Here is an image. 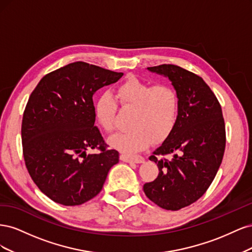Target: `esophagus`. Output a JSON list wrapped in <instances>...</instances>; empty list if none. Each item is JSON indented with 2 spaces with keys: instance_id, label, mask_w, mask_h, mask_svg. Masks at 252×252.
I'll return each mask as SVG.
<instances>
[{
  "instance_id": "1",
  "label": "esophagus",
  "mask_w": 252,
  "mask_h": 252,
  "mask_svg": "<svg viewBox=\"0 0 252 252\" xmlns=\"http://www.w3.org/2000/svg\"><path fill=\"white\" fill-rule=\"evenodd\" d=\"M121 161L123 162H128V163H144V158L142 156L139 155H134V156H130V155H121L120 157Z\"/></svg>"
}]
</instances>
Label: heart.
<instances>
[{
    "mask_svg": "<svg viewBox=\"0 0 252 252\" xmlns=\"http://www.w3.org/2000/svg\"><path fill=\"white\" fill-rule=\"evenodd\" d=\"M116 100L123 109L134 110L131 130L114 135L111 146L124 154H134L155 143L165 141L177 126L180 112V98L170 86H155L136 77L121 83L114 93ZM105 94L95 104V117L106 132L116 129L118 104Z\"/></svg>",
    "mask_w": 252,
    "mask_h": 252,
    "instance_id": "b5f03b06",
    "label": "heart"
}]
</instances>
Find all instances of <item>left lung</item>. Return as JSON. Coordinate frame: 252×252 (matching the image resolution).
<instances>
[{"label": "left lung", "mask_w": 252, "mask_h": 252, "mask_svg": "<svg viewBox=\"0 0 252 252\" xmlns=\"http://www.w3.org/2000/svg\"><path fill=\"white\" fill-rule=\"evenodd\" d=\"M147 69L171 81L180 112L173 132L149 157L158 178L143 189L151 202L175 211L199 200L215 179L225 151V122L217 96L199 75L171 64Z\"/></svg>", "instance_id": "obj_1"}]
</instances>
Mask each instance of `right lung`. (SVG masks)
I'll return each instance as SVG.
<instances>
[{
  "label": "right lung",
  "instance_id": "add662e5",
  "mask_svg": "<svg viewBox=\"0 0 252 252\" xmlns=\"http://www.w3.org/2000/svg\"><path fill=\"white\" fill-rule=\"evenodd\" d=\"M122 75L74 62L45 75L30 94L22 120L23 156L34 184L53 202L75 206L94 199L119 163V152L108 149L94 126L93 96ZM89 149L98 152L87 155Z\"/></svg>",
  "mask_w": 252,
  "mask_h": 252
}]
</instances>
